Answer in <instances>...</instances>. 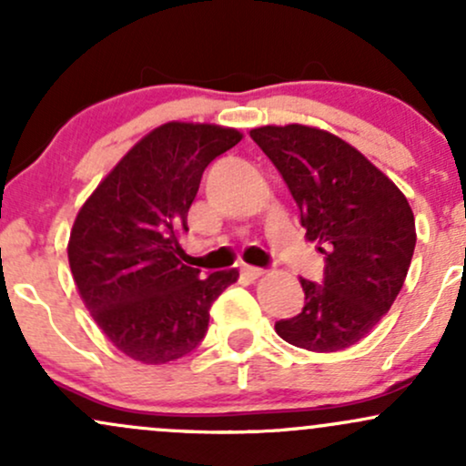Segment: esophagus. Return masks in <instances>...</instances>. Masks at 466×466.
Returning a JSON list of instances; mask_svg holds the SVG:
<instances>
[{"instance_id":"esophagus-1","label":"esophagus","mask_w":466,"mask_h":466,"mask_svg":"<svg viewBox=\"0 0 466 466\" xmlns=\"http://www.w3.org/2000/svg\"><path fill=\"white\" fill-rule=\"evenodd\" d=\"M240 274H243L248 280H258L260 276L265 274V269H260V267H251V265H245L243 269H240Z\"/></svg>"}]
</instances>
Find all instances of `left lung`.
<instances>
[{
    "label": "left lung",
    "mask_w": 466,
    "mask_h": 466,
    "mask_svg": "<svg viewBox=\"0 0 466 466\" xmlns=\"http://www.w3.org/2000/svg\"><path fill=\"white\" fill-rule=\"evenodd\" d=\"M263 148L300 208L307 240L324 254L322 285L300 278L304 307L276 322L289 344L337 352L363 339L397 300L416 245L405 195L333 133L304 125L258 127Z\"/></svg>",
    "instance_id": "8db88e82"
}]
</instances>
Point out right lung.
Listing matches in <instances>:
<instances>
[{
    "label": "right lung",
    "instance_id": "obj_1",
    "mask_svg": "<svg viewBox=\"0 0 466 466\" xmlns=\"http://www.w3.org/2000/svg\"><path fill=\"white\" fill-rule=\"evenodd\" d=\"M243 133L166 122L142 137L78 210L67 258L96 324L117 350L142 363L188 355L206 337L212 302L237 269L199 276L181 263V232L206 166Z\"/></svg>",
    "mask_w": 466,
    "mask_h": 466
}]
</instances>
